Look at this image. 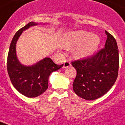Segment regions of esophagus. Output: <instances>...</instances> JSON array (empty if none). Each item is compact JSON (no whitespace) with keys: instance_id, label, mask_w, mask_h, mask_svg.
I'll list each match as a JSON object with an SVG mask.
<instances>
[{"instance_id":"34e87169","label":"esophagus","mask_w":125,"mask_h":125,"mask_svg":"<svg viewBox=\"0 0 125 125\" xmlns=\"http://www.w3.org/2000/svg\"><path fill=\"white\" fill-rule=\"evenodd\" d=\"M71 66V63L68 61H65L64 63H63V68H67V67H68Z\"/></svg>"}]
</instances>
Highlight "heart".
Listing matches in <instances>:
<instances>
[{
	"label": "heart",
	"instance_id": "heart-1",
	"mask_svg": "<svg viewBox=\"0 0 125 125\" xmlns=\"http://www.w3.org/2000/svg\"><path fill=\"white\" fill-rule=\"evenodd\" d=\"M100 44V38L95 34L78 30L67 33L63 38V45L67 49L75 46L73 54L77 58H86L96 52Z\"/></svg>",
	"mask_w": 125,
	"mask_h": 125
}]
</instances>
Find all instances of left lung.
Instances as JSON below:
<instances>
[{"instance_id": "8db88e82", "label": "left lung", "mask_w": 125, "mask_h": 125, "mask_svg": "<svg viewBox=\"0 0 125 125\" xmlns=\"http://www.w3.org/2000/svg\"><path fill=\"white\" fill-rule=\"evenodd\" d=\"M107 36L104 48L90 58L74 61L76 70L73 88L76 95L87 101L97 99L111 89L118 76L119 51L114 36Z\"/></svg>"}]
</instances>
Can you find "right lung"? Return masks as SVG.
Wrapping results in <instances>:
<instances>
[{
  "mask_svg": "<svg viewBox=\"0 0 125 125\" xmlns=\"http://www.w3.org/2000/svg\"><path fill=\"white\" fill-rule=\"evenodd\" d=\"M39 23L30 22L15 33L11 42L7 69L13 85L22 95L33 98L42 95L49 86L50 74L62 67L63 64L57 65L49 57H46L32 65H24L19 61L16 54V43L22 32Z\"/></svg>",
  "mask_w": 125,
  "mask_h": 125,
  "instance_id": "1",
  "label": "right lung"
}]
</instances>
